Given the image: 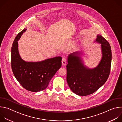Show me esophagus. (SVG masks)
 <instances>
[{
  "instance_id": "obj_1",
  "label": "esophagus",
  "mask_w": 122,
  "mask_h": 122,
  "mask_svg": "<svg viewBox=\"0 0 122 122\" xmlns=\"http://www.w3.org/2000/svg\"><path fill=\"white\" fill-rule=\"evenodd\" d=\"M67 63V60L66 57H63L62 60V64L63 66H66Z\"/></svg>"
}]
</instances>
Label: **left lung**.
<instances>
[{"label": "left lung", "instance_id": "left-lung-1", "mask_svg": "<svg viewBox=\"0 0 122 122\" xmlns=\"http://www.w3.org/2000/svg\"><path fill=\"white\" fill-rule=\"evenodd\" d=\"M101 44L102 59L95 68L90 69L84 66L78 53L69 55L66 66V81L71 91L76 95L85 96L97 91L105 83L110 73L112 50L108 41L100 35L96 39Z\"/></svg>", "mask_w": 122, "mask_h": 122}]
</instances>
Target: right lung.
<instances>
[{
	"label": "right lung",
	"instance_id": "1",
	"mask_svg": "<svg viewBox=\"0 0 122 122\" xmlns=\"http://www.w3.org/2000/svg\"><path fill=\"white\" fill-rule=\"evenodd\" d=\"M26 29L15 37L11 50V66L13 73L24 88L36 92L47 88L51 79L62 65V57L57 56L39 62H27L20 57L18 41Z\"/></svg>",
	"mask_w": 122,
	"mask_h": 122
}]
</instances>
